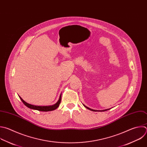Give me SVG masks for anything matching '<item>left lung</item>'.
Instances as JSON below:
<instances>
[{
    "label": "left lung",
    "mask_w": 147,
    "mask_h": 147,
    "mask_svg": "<svg viewBox=\"0 0 147 147\" xmlns=\"http://www.w3.org/2000/svg\"><path fill=\"white\" fill-rule=\"evenodd\" d=\"M84 105V106L85 107H86V109H88V110H90V111H107V110H110V109H109L103 110H93V109H90V108H89V107H86V106H85L84 105Z\"/></svg>",
    "instance_id": "obj_1"
}]
</instances>
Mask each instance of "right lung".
I'll use <instances>...</instances> for the list:
<instances>
[{
  "mask_svg": "<svg viewBox=\"0 0 147 147\" xmlns=\"http://www.w3.org/2000/svg\"><path fill=\"white\" fill-rule=\"evenodd\" d=\"M61 94H60V96H59V100H58V102L53 105H51V106H34V105H30V104H29L28 103H26V102H25L21 97L19 96L20 99L21 100V101L22 102V103L26 106L28 107V108L30 109H32V110H38V111H53L55 109H57L60 103H61Z\"/></svg>",
  "mask_w": 147,
  "mask_h": 147,
  "instance_id": "add662e5",
  "label": "right lung"
}]
</instances>
